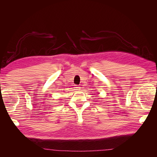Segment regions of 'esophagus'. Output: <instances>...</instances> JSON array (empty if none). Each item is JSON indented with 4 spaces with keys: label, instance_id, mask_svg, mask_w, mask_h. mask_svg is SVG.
Masks as SVG:
<instances>
[{
    "label": "esophagus",
    "instance_id": "obj_1",
    "mask_svg": "<svg viewBox=\"0 0 157 157\" xmlns=\"http://www.w3.org/2000/svg\"><path fill=\"white\" fill-rule=\"evenodd\" d=\"M74 88H75L76 90H80V87L79 86H78V85H75Z\"/></svg>",
    "mask_w": 157,
    "mask_h": 157
}]
</instances>
